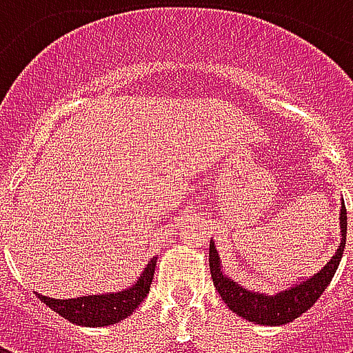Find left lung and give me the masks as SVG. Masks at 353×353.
I'll return each instance as SVG.
<instances>
[{
	"label": "left lung",
	"instance_id": "obj_1",
	"mask_svg": "<svg viewBox=\"0 0 353 353\" xmlns=\"http://www.w3.org/2000/svg\"><path fill=\"white\" fill-rule=\"evenodd\" d=\"M341 244L336 248L334 255L329 259L321 270L312 276L296 278L293 283H285V288L278 289L274 293H259L240 285L238 281L230 280L223 272L221 257L215 250L214 240H210V272L214 278L215 289L229 306L230 310L238 314L240 318L248 319L257 325H288L289 321L296 319L301 314L312 308V304L318 301L327 285L333 280L334 272L339 268V263L346 245V229H348V215L346 206L342 200L341 208Z\"/></svg>",
	"mask_w": 353,
	"mask_h": 353
}]
</instances>
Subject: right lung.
I'll return each instance as SVG.
<instances>
[{"instance_id":"add662e5","label":"right lung","mask_w":353,"mask_h":353,"mask_svg":"<svg viewBox=\"0 0 353 353\" xmlns=\"http://www.w3.org/2000/svg\"><path fill=\"white\" fill-rule=\"evenodd\" d=\"M157 259L159 257H153L149 261L143 272L139 274L138 280L134 281V285L123 289V291L103 293V295H83L75 296V299H52V296L39 295V293H35V295L41 303L47 304L50 310H54L75 325H113V323H119L124 318H128L147 296L151 281H153Z\"/></svg>"}]
</instances>
